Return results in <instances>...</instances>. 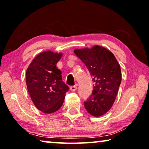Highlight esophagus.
Instances as JSON below:
<instances>
[{"instance_id":"34e87169","label":"esophagus","mask_w":149,"mask_h":149,"mask_svg":"<svg viewBox=\"0 0 149 149\" xmlns=\"http://www.w3.org/2000/svg\"><path fill=\"white\" fill-rule=\"evenodd\" d=\"M70 89L71 91H75L77 89V86L76 85H73V86H70Z\"/></svg>"}]
</instances>
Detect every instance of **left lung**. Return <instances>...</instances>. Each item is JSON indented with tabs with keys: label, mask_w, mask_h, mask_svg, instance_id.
<instances>
[{
	"label": "left lung",
	"mask_w": 149,
	"mask_h": 149,
	"mask_svg": "<svg viewBox=\"0 0 149 149\" xmlns=\"http://www.w3.org/2000/svg\"><path fill=\"white\" fill-rule=\"evenodd\" d=\"M74 52L95 82L92 95L84 101V107L91 115H103L113 106L117 95L122 79L119 64L111 52L100 46Z\"/></svg>",
	"instance_id": "left-lung-1"
}]
</instances>
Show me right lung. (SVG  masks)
<instances>
[{
    "label": "right lung",
    "mask_w": 149,
    "mask_h": 149,
    "mask_svg": "<svg viewBox=\"0 0 149 149\" xmlns=\"http://www.w3.org/2000/svg\"><path fill=\"white\" fill-rule=\"evenodd\" d=\"M61 56V53L43 52L36 56L26 70L29 95L35 106L42 113L50 114L58 111L69 89L56 66Z\"/></svg>",
    "instance_id": "add662e5"
}]
</instances>
